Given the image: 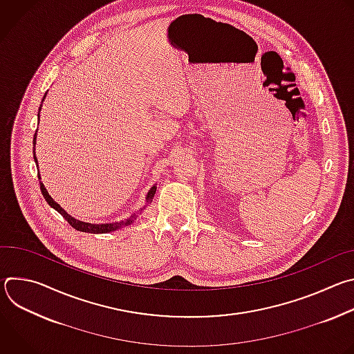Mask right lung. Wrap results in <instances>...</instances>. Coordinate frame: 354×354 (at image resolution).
I'll return each mask as SVG.
<instances>
[{"label": "right lung", "mask_w": 354, "mask_h": 354, "mask_svg": "<svg viewBox=\"0 0 354 354\" xmlns=\"http://www.w3.org/2000/svg\"><path fill=\"white\" fill-rule=\"evenodd\" d=\"M43 99H44V97H43ZM35 142H36V133H35V136H33V158H35V162H36V165H37L36 156H35ZM37 176H39V175H37ZM39 179H40V176H39ZM40 190H41L43 197L46 198V201L48 203V206H52L55 210H57V212L67 220V223H68L73 228H75L77 231L91 232V234H106V232H111V231H116V230H119V228H122V227H126V225L131 224V223L136 220V216H133V217L129 218L127 221H120V223H109V224H89V223H82V221H78V220L73 218L70 214H67V213L60 207V205H57L56 201L48 196V193H47V190H46V187L43 186L41 182H40ZM156 190H157L156 186H153V187L149 189V192H148V194H147V201L153 200V197H154V194H156Z\"/></svg>", "instance_id": "obj_1"}]
</instances>
